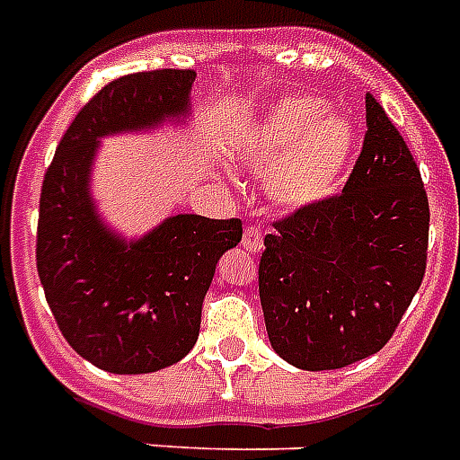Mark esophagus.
Returning <instances> with one entry per match:
<instances>
[{
  "mask_svg": "<svg viewBox=\"0 0 460 460\" xmlns=\"http://www.w3.org/2000/svg\"><path fill=\"white\" fill-rule=\"evenodd\" d=\"M241 245H243L248 253H261L262 251V231L258 226H245L243 238H241Z\"/></svg>",
  "mask_w": 460,
  "mask_h": 460,
  "instance_id": "34e87169",
  "label": "esophagus"
}]
</instances>
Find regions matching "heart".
I'll use <instances>...</instances> for the list:
<instances>
[{
  "instance_id": "heart-1",
  "label": "heart",
  "mask_w": 460,
  "mask_h": 460,
  "mask_svg": "<svg viewBox=\"0 0 460 460\" xmlns=\"http://www.w3.org/2000/svg\"><path fill=\"white\" fill-rule=\"evenodd\" d=\"M318 98H285L245 132L243 156L268 173L270 199L299 209L328 198L355 152V128Z\"/></svg>"
}]
</instances>
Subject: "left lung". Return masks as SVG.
<instances>
[{"instance_id":"obj_1","label":"left lung","mask_w":460,"mask_h":460,"mask_svg":"<svg viewBox=\"0 0 460 460\" xmlns=\"http://www.w3.org/2000/svg\"><path fill=\"white\" fill-rule=\"evenodd\" d=\"M272 226L258 268L272 349L306 371L376 355L422 285L429 202L405 139L371 93L345 188Z\"/></svg>"}]
</instances>
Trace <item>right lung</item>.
Here are the masks:
<instances>
[{"label":"right lung","instance_id":"1","mask_svg":"<svg viewBox=\"0 0 460 460\" xmlns=\"http://www.w3.org/2000/svg\"><path fill=\"white\" fill-rule=\"evenodd\" d=\"M192 82V69H154L105 84L45 171L35 238L45 299L75 352L111 374L166 369L190 352L217 262L243 236L241 219L175 215L128 243L91 199L98 137L185 113Z\"/></svg>","mask_w":460,"mask_h":460}]
</instances>
